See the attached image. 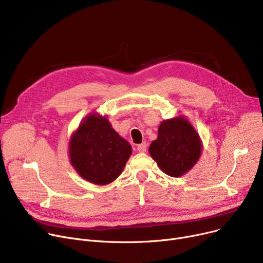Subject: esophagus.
Segmentation results:
<instances>
[{
  "label": "esophagus",
  "mask_w": 263,
  "mask_h": 263,
  "mask_svg": "<svg viewBox=\"0 0 263 263\" xmlns=\"http://www.w3.org/2000/svg\"><path fill=\"white\" fill-rule=\"evenodd\" d=\"M137 151H139V153H146V150H147V144L144 142V143H142V144H140V145H137Z\"/></svg>",
  "instance_id": "obj_1"
}]
</instances>
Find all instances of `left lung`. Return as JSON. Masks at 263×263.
<instances>
[{
    "label": "left lung",
    "instance_id": "8db88e82",
    "mask_svg": "<svg viewBox=\"0 0 263 263\" xmlns=\"http://www.w3.org/2000/svg\"><path fill=\"white\" fill-rule=\"evenodd\" d=\"M201 150L199 134L183 115L163 120L158 129V139L149 146V154L161 171L176 178L194 167Z\"/></svg>",
    "mask_w": 263,
    "mask_h": 263
}]
</instances>
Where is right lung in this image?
I'll return each mask as SVG.
<instances>
[{
  "label": "right lung",
  "mask_w": 263,
  "mask_h": 263,
  "mask_svg": "<svg viewBox=\"0 0 263 263\" xmlns=\"http://www.w3.org/2000/svg\"><path fill=\"white\" fill-rule=\"evenodd\" d=\"M132 154L131 145L97 112L81 121L69 141V160L86 181L105 185L122 173Z\"/></svg>",
  "instance_id": "right-lung-1"
}]
</instances>
